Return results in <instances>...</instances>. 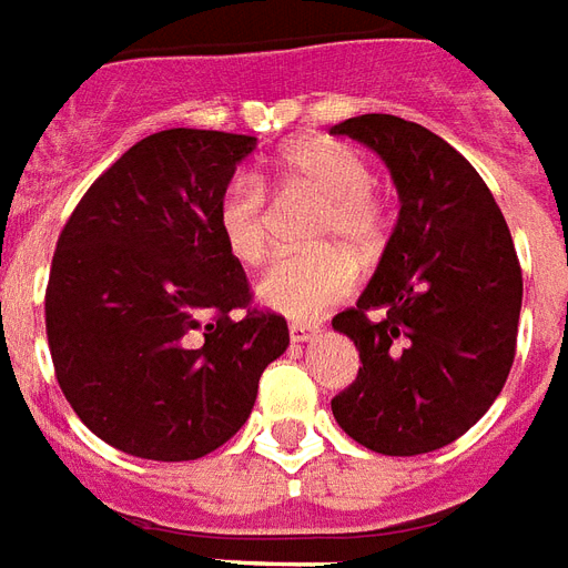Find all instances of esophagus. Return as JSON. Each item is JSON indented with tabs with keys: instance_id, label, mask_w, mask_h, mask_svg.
I'll use <instances>...</instances> for the list:
<instances>
[{
	"instance_id": "34e87169",
	"label": "esophagus",
	"mask_w": 568,
	"mask_h": 568,
	"mask_svg": "<svg viewBox=\"0 0 568 568\" xmlns=\"http://www.w3.org/2000/svg\"><path fill=\"white\" fill-rule=\"evenodd\" d=\"M317 333H321V326L317 324H290V338L296 342V345H305V342H312V338H317Z\"/></svg>"
}]
</instances>
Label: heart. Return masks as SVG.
Segmentation results:
<instances>
[{
  "mask_svg": "<svg viewBox=\"0 0 568 568\" xmlns=\"http://www.w3.org/2000/svg\"><path fill=\"white\" fill-rule=\"evenodd\" d=\"M278 175L293 187L324 199L314 221V242H345L354 254L369 256L384 239V209L372 193V169L354 148L333 139H305L281 153ZM217 230L226 251L256 266L268 254L272 214L263 187L239 175L217 199ZM357 268L338 247H314L275 260L256 281V300L287 314L317 317L354 290Z\"/></svg>",
  "mask_w": 568,
  "mask_h": 568,
  "instance_id": "heart-1",
  "label": "heart"
}]
</instances>
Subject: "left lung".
<instances>
[{
  "label": "left lung",
  "mask_w": 568,
  "mask_h": 568,
  "mask_svg": "<svg viewBox=\"0 0 568 568\" xmlns=\"http://www.w3.org/2000/svg\"><path fill=\"white\" fill-rule=\"evenodd\" d=\"M329 132L369 144L399 193L357 308L333 317L363 363L333 415L375 454H429L478 424L511 372L524 300L515 242L481 175L436 132L393 114Z\"/></svg>",
  "instance_id": "1"
}]
</instances>
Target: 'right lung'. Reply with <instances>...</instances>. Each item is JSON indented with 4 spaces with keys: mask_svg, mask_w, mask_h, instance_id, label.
I'll use <instances>...</instances> for the list:
<instances>
[{
    "mask_svg": "<svg viewBox=\"0 0 568 568\" xmlns=\"http://www.w3.org/2000/svg\"><path fill=\"white\" fill-rule=\"evenodd\" d=\"M254 148L233 132H153L90 184L60 233L44 293L53 372L87 429L123 454L217 450L287 351V321L251 308L217 230V199Z\"/></svg>",
    "mask_w": 568,
    "mask_h": 568,
    "instance_id": "right-lung-1",
    "label": "right lung"
}]
</instances>
